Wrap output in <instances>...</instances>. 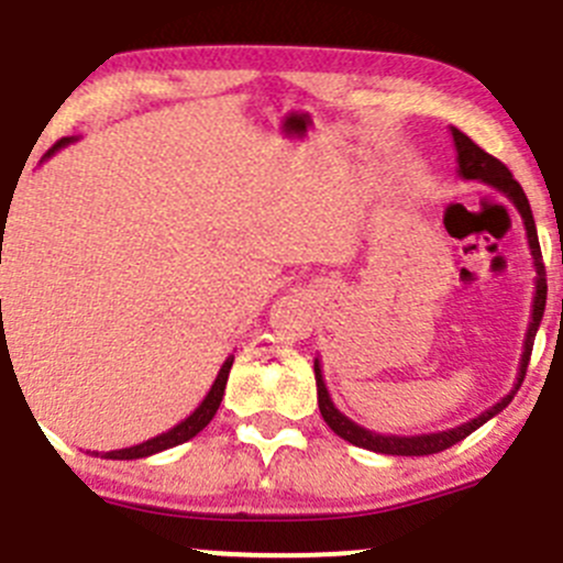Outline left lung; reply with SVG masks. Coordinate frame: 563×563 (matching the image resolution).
Here are the masks:
<instances>
[{
	"label": "left lung",
	"instance_id": "obj_1",
	"mask_svg": "<svg viewBox=\"0 0 563 563\" xmlns=\"http://www.w3.org/2000/svg\"><path fill=\"white\" fill-rule=\"evenodd\" d=\"M452 139H455V150H457V174L463 179H479L485 185L496 187L501 190L509 201L518 207L520 218H523L526 225V236H528V247H531L533 255V269H537V277H533V305H531V321H528V332L523 340V356H520V371H518V382L515 387L509 389L507 397L490 406L487 411H482L479 417L471 419V422L457 424L452 430H441V433H422V435H384L376 433V430H367L362 424L351 422L343 411H338L329 397L327 384H323V373H321V362L316 360L313 371H316V389H318V408H321V417L340 439H345L349 444L362 446V450H371V452H382V455H402V457H419V455H435V452H444L450 450L452 444L463 441L465 435L474 433L476 428L487 422V419L496 417L498 411L512 402V397L518 395L520 384L526 378V367L528 360H531V349H533V338H537V329L542 323L544 316V299H548V280H544V264H542V250H539V236H537V223H533V214H531V203H528L523 187L512 179V172L504 166L501 161H496L493 155H487L485 150L474 144L465 133H460L457 128H452Z\"/></svg>",
	"mask_w": 563,
	"mask_h": 563
}]
</instances>
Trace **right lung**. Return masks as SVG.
Listing matches in <instances>:
<instances>
[{"label": "right lung", "mask_w": 563, "mask_h": 563, "mask_svg": "<svg viewBox=\"0 0 563 563\" xmlns=\"http://www.w3.org/2000/svg\"><path fill=\"white\" fill-rule=\"evenodd\" d=\"M70 141H73V139L56 141V144L51 146L48 152H45V157H51L56 150H62V146L70 144ZM45 157H43V161H45ZM2 220H8V218H4V214H2ZM231 365H234V354H231L229 360L223 362V367H220L218 378H214V384H212V389L207 391V397H203V400H201V406H198L196 411L190 413V417L181 419L179 424H174V428L166 430V433H161V435H155V439L144 441V444L128 446V450L106 452L103 457H108V460H139V457H150V455H157V452H163V450H172V446L185 444V441H190L192 435L201 433V430L207 428L209 422H212L214 413H218L220 400H223V391H225V382H229ZM95 455H98V452H95Z\"/></svg>", "instance_id": "1"}]
</instances>
